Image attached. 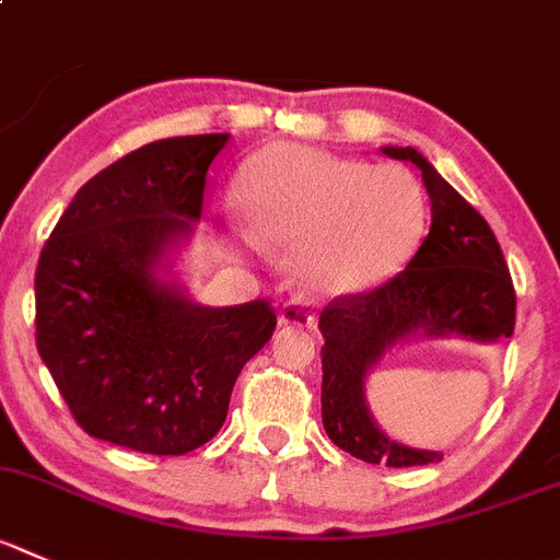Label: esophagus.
<instances>
[{"label": "esophagus", "mask_w": 560, "mask_h": 560, "mask_svg": "<svg viewBox=\"0 0 560 560\" xmlns=\"http://www.w3.org/2000/svg\"><path fill=\"white\" fill-rule=\"evenodd\" d=\"M277 322L283 324V327H307V329H313V327H316V313H313V307L307 305V302L291 300V302H285L283 307H280V313H277Z\"/></svg>", "instance_id": "34e87169"}]
</instances>
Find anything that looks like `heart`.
Wrapping results in <instances>:
<instances>
[{"mask_svg": "<svg viewBox=\"0 0 560 560\" xmlns=\"http://www.w3.org/2000/svg\"><path fill=\"white\" fill-rule=\"evenodd\" d=\"M238 209L258 244L291 247L311 294H369L412 260L429 225L420 180L398 164L275 145L247 164Z\"/></svg>", "mask_w": 560, "mask_h": 560, "instance_id": "b5f03b06", "label": "heart"}]
</instances>
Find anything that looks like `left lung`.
<instances>
[{
	"mask_svg": "<svg viewBox=\"0 0 560 560\" xmlns=\"http://www.w3.org/2000/svg\"><path fill=\"white\" fill-rule=\"evenodd\" d=\"M412 162L431 200V228L407 269L369 294L338 296L318 318L322 329V420L329 440L369 465L415 467L440 451L396 443L374 420L365 380L396 346L415 338H511L516 296L492 228L415 148H382Z\"/></svg>",
	"mask_w": 560,
	"mask_h": 560,
	"instance_id": "obj_1",
	"label": "left lung"
}]
</instances>
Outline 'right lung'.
<instances>
[{
	"label": "right lung",
	"instance_id": "right-lung-1",
	"mask_svg": "<svg viewBox=\"0 0 560 560\" xmlns=\"http://www.w3.org/2000/svg\"><path fill=\"white\" fill-rule=\"evenodd\" d=\"M228 140L170 137L117 159L77 191L40 253L37 354L95 440L156 456L200 448L275 332L269 302L200 305L173 275Z\"/></svg>",
	"mask_w": 560,
	"mask_h": 560
}]
</instances>
